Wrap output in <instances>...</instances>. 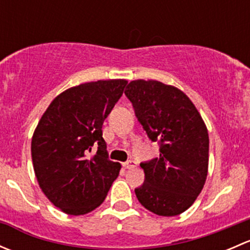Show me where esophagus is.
<instances>
[{"instance_id":"34e87169","label":"esophagus","mask_w":250,"mask_h":250,"mask_svg":"<svg viewBox=\"0 0 250 250\" xmlns=\"http://www.w3.org/2000/svg\"><path fill=\"white\" fill-rule=\"evenodd\" d=\"M123 167H125V169H132V168L137 167V163H135L134 161H127V162L123 163Z\"/></svg>"}]
</instances>
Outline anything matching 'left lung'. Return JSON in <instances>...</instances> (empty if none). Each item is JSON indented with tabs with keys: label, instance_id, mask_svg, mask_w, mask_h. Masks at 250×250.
I'll return each mask as SVG.
<instances>
[{
	"label": "left lung",
	"instance_id": "1",
	"mask_svg": "<svg viewBox=\"0 0 250 250\" xmlns=\"http://www.w3.org/2000/svg\"><path fill=\"white\" fill-rule=\"evenodd\" d=\"M125 94L160 157L141 163L145 180L135 188L141 206L161 216L190 208L208 175L209 137L202 116L179 88L155 80L129 82Z\"/></svg>",
	"mask_w": 250,
	"mask_h": 250
}]
</instances>
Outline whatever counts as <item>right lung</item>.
I'll return each mask as SVG.
<instances>
[{
  "label": "right lung",
  "instance_id": "obj_1",
  "mask_svg": "<svg viewBox=\"0 0 250 250\" xmlns=\"http://www.w3.org/2000/svg\"><path fill=\"white\" fill-rule=\"evenodd\" d=\"M127 83L99 80L69 88L39 121L31 139L35 175L42 192L65 214L98 208L120 174V163L107 158L102 128ZM95 143L97 153L89 156Z\"/></svg>",
  "mask_w": 250,
  "mask_h": 250
}]
</instances>
